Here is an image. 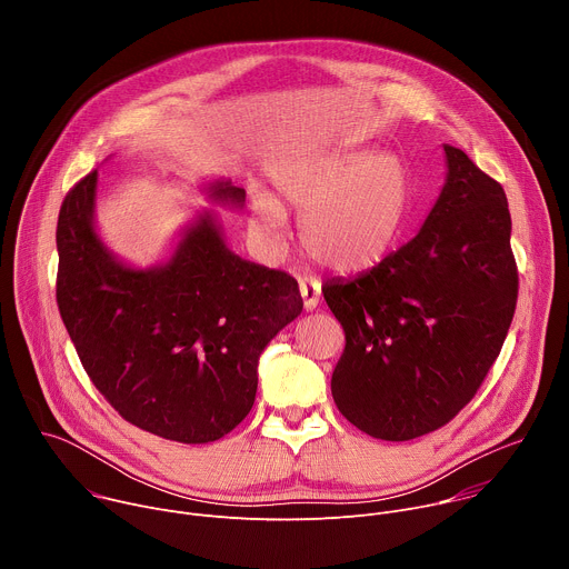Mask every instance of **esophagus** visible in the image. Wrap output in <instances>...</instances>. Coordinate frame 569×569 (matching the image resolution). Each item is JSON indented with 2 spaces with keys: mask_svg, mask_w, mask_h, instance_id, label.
I'll return each instance as SVG.
<instances>
[{
  "mask_svg": "<svg viewBox=\"0 0 569 569\" xmlns=\"http://www.w3.org/2000/svg\"><path fill=\"white\" fill-rule=\"evenodd\" d=\"M299 292L303 299L306 310H315L319 299H321V283L317 279H301L299 281Z\"/></svg>",
  "mask_w": 569,
  "mask_h": 569,
  "instance_id": "34e87169",
  "label": "esophagus"
}]
</instances>
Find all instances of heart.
Segmentation results:
<instances>
[{
	"label": "heart",
	"mask_w": 569,
	"mask_h": 569,
	"mask_svg": "<svg viewBox=\"0 0 569 569\" xmlns=\"http://www.w3.org/2000/svg\"><path fill=\"white\" fill-rule=\"evenodd\" d=\"M277 198H250V231L266 250L288 238V213L301 218L306 254L340 274L376 268L398 242L408 213V176L391 154L333 152L283 159L270 171Z\"/></svg>",
	"instance_id": "b5f03b06"
}]
</instances>
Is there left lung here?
I'll list each match as a JSON object with an SVG mask.
<instances>
[{
  "label": "left lung",
  "mask_w": 569,
  "mask_h": 569,
  "mask_svg": "<svg viewBox=\"0 0 569 569\" xmlns=\"http://www.w3.org/2000/svg\"><path fill=\"white\" fill-rule=\"evenodd\" d=\"M446 150V184L419 233L323 299L345 329L331 391L358 430L410 441L452 421L498 360L518 301L505 189Z\"/></svg>",
  "instance_id": "obj_1"
}]
</instances>
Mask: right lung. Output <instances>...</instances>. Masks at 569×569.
Here are the masks:
<instances>
[{"label":"right lung","mask_w":569,"mask_h":569,"mask_svg":"<svg viewBox=\"0 0 569 569\" xmlns=\"http://www.w3.org/2000/svg\"><path fill=\"white\" fill-rule=\"evenodd\" d=\"M97 182L92 171L64 196L56 229V299L76 353L128 423L180 443L216 441L250 415L259 358L303 308L299 286L233 254L209 211L164 266H126L94 229ZM207 193L246 202L229 180Z\"/></svg>","instance_id":"right-lung-1"}]
</instances>
